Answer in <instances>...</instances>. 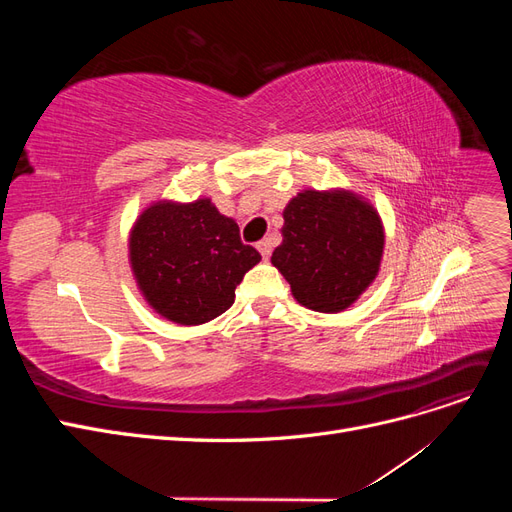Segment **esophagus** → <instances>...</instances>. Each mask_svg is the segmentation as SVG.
<instances>
[{
	"label": "esophagus",
	"instance_id": "esophagus-1",
	"mask_svg": "<svg viewBox=\"0 0 512 512\" xmlns=\"http://www.w3.org/2000/svg\"><path fill=\"white\" fill-rule=\"evenodd\" d=\"M273 245H275V241H273V237H267V239H262V241H258V252L262 254V258H269L271 256V252H273Z\"/></svg>",
	"mask_w": 512,
	"mask_h": 512
}]
</instances>
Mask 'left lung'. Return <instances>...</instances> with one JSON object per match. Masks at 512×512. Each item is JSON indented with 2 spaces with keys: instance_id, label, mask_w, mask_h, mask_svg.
Here are the masks:
<instances>
[{
  "instance_id": "8db88e82",
  "label": "left lung",
  "mask_w": 512,
  "mask_h": 512,
  "mask_svg": "<svg viewBox=\"0 0 512 512\" xmlns=\"http://www.w3.org/2000/svg\"><path fill=\"white\" fill-rule=\"evenodd\" d=\"M382 247L374 207L350 192L305 190L284 209L282 245L271 262L301 305L335 314L374 282Z\"/></svg>"
}]
</instances>
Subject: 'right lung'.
<instances>
[{
    "instance_id": "right-lung-1",
    "label": "right lung",
    "mask_w": 512,
    "mask_h": 512,
    "mask_svg": "<svg viewBox=\"0 0 512 512\" xmlns=\"http://www.w3.org/2000/svg\"><path fill=\"white\" fill-rule=\"evenodd\" d=\"M130 260L158 314L179 324H203L235 303V288L260 254L241 241L235 220L200 198L190 205L149 207L130 235Z\"/></svg>"
}]
</instances>
